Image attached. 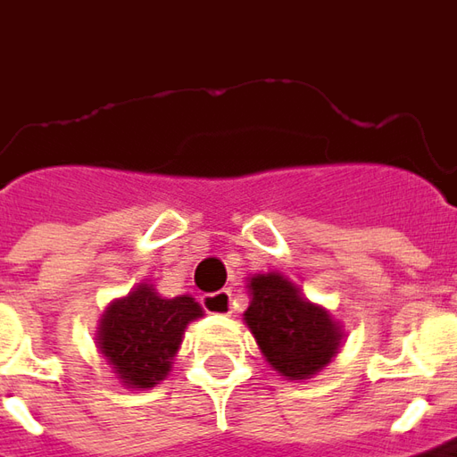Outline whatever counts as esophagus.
<instances>
[{"mask_svg": "<svg viewBox=\"0 0 457 457\" xmlns=\"http://www.w3.org/2000/svg\"><path fill=\"white\" fill-rule=\"evenodd\" d=\"M201 304H204V309H206V312H211V314H231V309H234L231 292L206 294V296L201 299Z\"/></svg>", "mask_w": 457, "mask_h": 457, "instance_id": "esophagus-1", "label": "esophagus"}]
</instances>
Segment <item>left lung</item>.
Masks as SVG:
<instances>
[{
  "label": "left lung",
  "mask_w": 457,
  "mask_h": 457,
  "mask_svg": "<svg viewBox=\"0 0 457 457\" xmlns=\"http://www.w3.org/2000/svg\"><path fill=\"white\" fill-rule=\"evenodd\" d=\"M249 309L244 321L271 370L287 379H309L321 372L342 347V321L309 302L281 271L249 277Z\"/></svg>",
  "instance_id": "1"
}]
</instances>
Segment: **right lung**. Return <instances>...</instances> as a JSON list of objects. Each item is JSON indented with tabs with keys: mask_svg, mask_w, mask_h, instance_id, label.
Masks as SVG:
<instances>
[{
	"mask_svg": "<svg viewBox=\"0 0 457 457\" xmlns=\"http://www.w3.org/2000/svg\"><path fill=\"white\" fill-rule=\"evenodd\" d=\"M198 317L204 309L191 294L168 299L143 281L105 307L95 335L97 352L122 387L150 390L170 372L186 327Z\"/></svg>",
	"mask_w": 457,
	"mask_h": 457,
	"instance_id": "1",
	"label": "right lung"
}]
</instances>
